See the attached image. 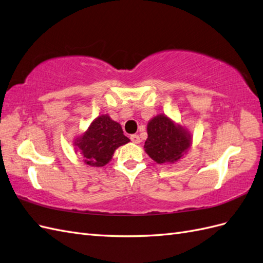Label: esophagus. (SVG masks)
Wrapping results in <instances>:
<instances>
[{
  "mask_svg": "<svg viewBox=\"0 0 263 263\" xmlns=\"http://www.w3.org/2000/svg\"><path fill=\"white\" fill-rule=\"evenodd\" d=\"M130 140L134 142V144H139V142H140V138H139L138 135H132Z\"/></svg>",
  "mask_w": 263,
  "mask_h": 263,
  "instance_id": "1",
  "label": "esophagus"
}]
</instances>
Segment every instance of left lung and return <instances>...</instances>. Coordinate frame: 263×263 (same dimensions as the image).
<instances>
[{"label": "left lung", "mask_w": 263, "mask_h": 263, "mask_svg": "<svg viewBox=\"0 0 263 263\" xmlns=\"http://www.w3.org/2000/svg\"><path fill=\"white\" fill-rule=\"evenodd\" d=\"M147 133L145 151L159 164L179 161L192 144L190 132L163 114L150 119Z\"/></svg>", "instance_id": "1"}]
</instances>
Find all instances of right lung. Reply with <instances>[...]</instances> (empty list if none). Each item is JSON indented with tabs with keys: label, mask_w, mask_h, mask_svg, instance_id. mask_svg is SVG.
I'll list each match as a JSON object with an SVG mask.
<instances>
[{
	"label": "right lung",
	"mask_w": 263,
	"mask_h": 263,
	"mask_svg": "<svg viewBox=\"0 0 263 263\" xmlns=\"http://www.w3.org/2000/svg\"><path fill=\"white\" fill-rule=\"evenodd\" d=\"M127 142L122 126L105 114L97 117L87 130L74 140L77 151H80L84 162L91 166H104L113 158L114 151Z\"/></svg>",
	"instance_id": "1"
}]
</instances>
